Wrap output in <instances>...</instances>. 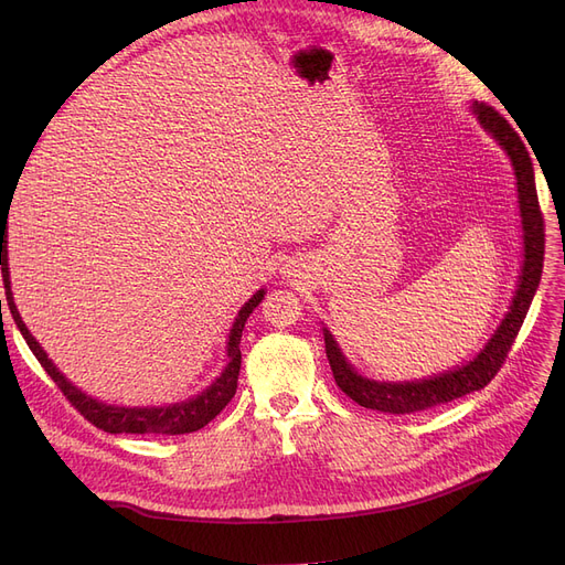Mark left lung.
<instances>
[{"label":"left lung","instance_id":"obj_1","mask_svg":"<svg viewBox=\"0 0 565 565\" xmlns=\"http://www.w3.org/2000/svg\"><path fill=\"white\" fill-rule=\"evenodd\" d=\"M471 113L476 115L478 125L488 131L490 139L498 143L504 156L514 169L516 179V202H519V216H521V249L523 262L516 278L514 297H511L509 311L500 320L498 328L490 334L483 344L469 361L457 367L443 370L438 374H429L422 380H405V382H388V380H372L358 372L349 358L337 344L334 334L322 324L324 337V351H328V361L334 374L337 386L347 393L351 401L363 405L367 409H380L388 415H413L419 409L434 407L440 403H448L455 398L467 396L471 391L483 388L498 370L502 367L504 358L514 344V339L521 330L523 318L533 303V297L540 287L542 278V262H544V221L540 214V202L535 191V169L530 160L523 141L519 134L509 127L500 113H494L490 106L471 100Z\"/></svg>","mask_w":565,"mask_h":565}]
</instances>
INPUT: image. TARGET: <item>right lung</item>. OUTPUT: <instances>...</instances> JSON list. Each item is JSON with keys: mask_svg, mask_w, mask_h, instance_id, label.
<instances>
[{"mask_svg": "<svg viewBox=\"0 0 565 565\" xmlns=\"http://www.w3.org/2000/svg\"><path fill=\"white\" fill-rule=\"evenodd\" d=\"M15 191V188H13ZM11 204H0V266H2V278H4V292H7V303L11 318L15 322V328L21 330L23 339L28 341L30 351L35 353L40 365L46 370L51 380L56 382V386L63 391V396L71 401L79 413L87 417L98 429H104L108 434H167V436H179V434H193L202 429L204 424H210L221 409L228 405V401L235 396L237 388V374H241V363H243V353H241V339L245 322L249 313L262 303L266 289H256L249 301L237 311L231 332L226 339V367L221 370L218 377L214 382L202 388L198 396L181 401V403H169V405H146V407H127V405H113L106 401H98L89 393H84L77 388L65 374L54 365V361L46 355V351L40 347V341L30 334L25 328V322L15 309L13 292H11V278H9V247H7V210ZM0 311H2V299H0Z\"/></svg>", "mask_w": 565, "mask_h": 565, "instance_id": "1", "label": "right lung"}]
</instances>
